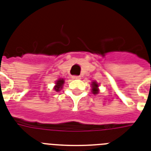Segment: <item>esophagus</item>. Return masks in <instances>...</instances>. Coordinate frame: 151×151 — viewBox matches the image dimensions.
I'll return each instance as SVG.
<instances>
[{
  "label": "esophagus",
  "mask_w": 151,
  "mask_h": 151,
  "mask_svg": "<svg viewBox=\"0 0 151 151\" xmlns=\"http://www.w3.org/2000/svg\"><path fill=\"white\" fill-rule=\"evenodd\" d=\"M73 79H80L81 77L79 76H73Z\"/></svg>",
  "instance_id": "esophagus-1"
}]
</instances>
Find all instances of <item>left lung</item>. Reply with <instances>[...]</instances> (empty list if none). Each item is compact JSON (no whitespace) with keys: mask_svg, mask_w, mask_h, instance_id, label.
<instances>
[{"mask_svg":"<svg viewBox=\"0 0 151 151\" xmlns=\"http://www.w3.org/2000/svg\"><path fill=\"white\" fill-rule=\"evenodd\" d=\"M92 92H93V94H97V93H99V89H98V87H99V84L96 83V82H93L92 84Z\"/></svg>","mask_w":151,"mask_h":151,"instance_id":"1","label":"left lung"}]
</instances>
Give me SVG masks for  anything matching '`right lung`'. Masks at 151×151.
<instances>
[{
	"label": "right lung",
	"instance_id": "1",
	"mask_svg": "<svg viewBox=\"0 0 151 151\" xmlns=\"http://www.w3.org/2000/svg\"><path fill=\"white\" fill-rule=\"evenodd\" d=\"M65 83V80L63 78H59L55 82V86L54 87V89L56 92H58L60 91V89H62V86H63V84Z\"/></svg>",
	"mask_w": 151,
	"mask_h": 151
}]
</instances>
